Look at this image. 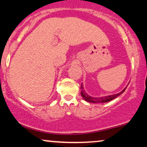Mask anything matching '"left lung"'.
I'll return each mask as SVG.
<instances>
[{
    "mask_svg": "<svg viewBox=\"0 0 147 147\" xmlns=\"http://www.w3.org/2000/svg\"><path fill=\"white\" fill-rule=\"evenodd\" d=\"M81 89H82L81 92L82 97H83V99H85L86 101H88V102H91V103H105V102H108V101L113 100V99H115L116 97H117L120 95H121V94L124 93L125 90L126 89V87L124 88V89H123L120 93L115 94V95H109V96H105V97H93L90 96V95H88V94L83 90V86L82 84H81Z\"/></svg>",
    "mask_w": 147,
    "mask_h": 147,
    "instance_id": "1",
    "label": "left lung"
}]
</instances>
